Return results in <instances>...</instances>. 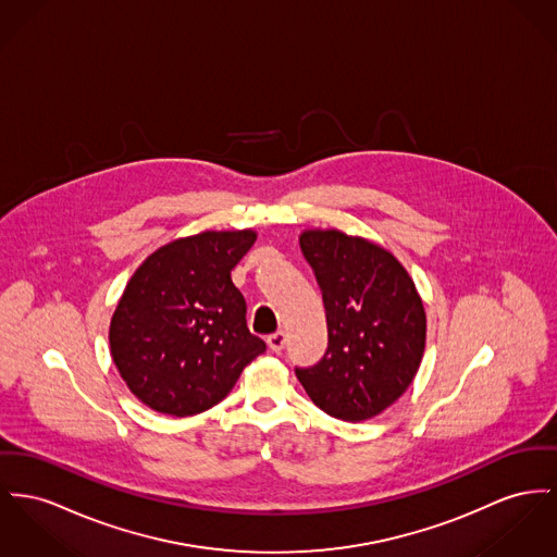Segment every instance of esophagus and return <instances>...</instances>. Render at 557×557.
Wrapping results in <instances>:
<instances>
[{
  "label": "esophagus",
  "instance_id": "34e87169",
  "mask_svg": "<svg viewBox=\"0 0 557 557\" xmlns=\"http://www.w3.org/2000/svg\"><path fill=\"white\" fill-rule=\"evenodd\" d=\"M287 344V335L285 332H276V334L268 335V346L272 352H281Z\"/></svg>",
  "mask_w": 557,
  "mask_h": 557
}]
</instances>
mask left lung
I'll use <instances>...</instances> for the list:
<instances>
[{
    "instance_id": "obj_1",
    "label": "left lung",
    "mask_w": 557,
    "mask_h": 557,
    "mask_svg": "<svg viewBox=\"0 0 557 557\" xmlns=\"http://www.w3.org/2000/svg\"><path fill=\"white\" fill-rule=\"evenodd\" d=\"M299 247L323 292L330 348L297 380L325 413L370 420L408 391L422 363V297L404 263L363 236L308 227Z\"/></svg>"
}]
</instances>
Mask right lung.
Returning <instances> with one entry per match:
<instances>
[{"label": "right lung", "instance_id": "add662e5", "mask_svg": "<svg viewBox=\"0 0 557 557\" xmlns=\"http://www.w3.org/2000/svg\"><path fill=\"white\" fill-rule=\"evenodd\" d=\"M256 238L251 227L175 238L128 278L113 310L110 352L144 406L177 418L213 408L265 350L230 276Z\"/></svg>", "mask_w": 557, "mask_h": 557}]
</instances>
